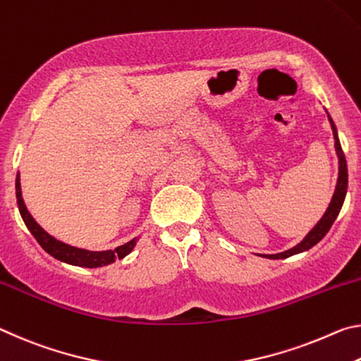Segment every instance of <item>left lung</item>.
I'll return each mask as SVG.
<instances>
[{"label":"left lung","mask_w":361,"mask_h":361,"mask_svg":"<svg viewBox=\"0 0 361 361\" xmlns=\"http://www.w3.org/2000/svg\"><path fill=\"white\" fill-rule=\"evenodd\" d=\"M328 120L331 123V129H333V135H334V147H336V153H338V158H339V177H338V185H336V190L333 195V200H331V203L328 206L326 212H324L323 217L320 221H318L317 226L310 230L309 235L305 236V238L300 241L299 245H296L291 250H288L285 252H279V254H261L262 257H269V259H286L289 256H293V254H299L302 251L310 250L312 246H315L318 241H320L324 235L328 233V230L333 226V222L336 221V217H338L339 211L342 208V204H344V200H345V193H347V182H348V177H347V161H345V157H344V152H342V147H341V142L338 137V129H336V125L333 121V118L328 115Z\"/></svg>","instance_id":"obj_1"}]
</instances>
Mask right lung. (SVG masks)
Returning a JSON list of instances; mask_svg holds the SVG:
<instances>
[{
	"label": "right lung",
	"mask_w": 361,
	"mask_h": 361,
	"mask_svg": "<svg viewBox=\"0 0 361 361\" xmlns=\"http://www.w3.org/2000/svg\"><path fill=\"white\" fill-rule=\"evenodd\" d=\"M16 198H17V206H19L20 216L23 222H25L27 228L30 230V233L35 236V240L38 241L41 247H43L47 254H51L52 257H56L57 261L67 262L70 265H78V267H87V269L104 267V265L115 262L116 259H123L125 256H128V254L133 251V247L135 246V238H134L125 245L115 247V250L87 251V250H81V247L65 245L62 241L56 240L54 236H51L46 230L41 228L39 224H37V221H35L30 212H28L22 198L19 173H17V177H16Z\"/></svg>",
	"instance_id": "add662e5"
}]
</instances>
